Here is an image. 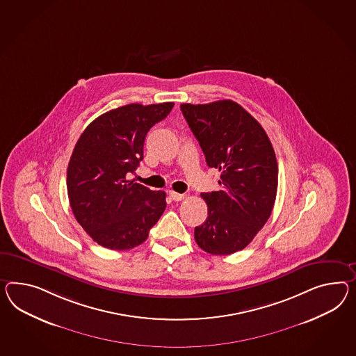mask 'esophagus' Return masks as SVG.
Wrapping results in <instances>:
<instances>
[{
    "instance_id": "esophagus-1",
    "label": "esophagus",
    "mask_w": 356,
    "mask_h": 356,
    "mask_svg": "<svg viewBox=\"0 0 356 356\" xmlns=\"http://www.w3.org/2000/svg\"><path fill=\"white\" fill-rule=\"evenodd\" d=\"M169 197L174 201H181L184 199V195H182V193H178V192L169 191Z\"/></svg>"
}]
</instances>
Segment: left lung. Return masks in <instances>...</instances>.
<instances>
[{
	"mask_svg": "<svg viewBox=\"0 0 356 356\" xmlns=\"http://www.w3.org/2000/svg\"><path fill=\"white\" fill-rule=\"evenodd\" d=\"M181 111L207 164L220 172L222 188L201 193L208 218L195 227V240L210 254H232L271 216L277 191L274 148L261 124L236 102L183 103Z\"/></svg>",
	"mask_w": 356,
	"mask_h": 356,
	"instance_id": "1",
	"label": "left lung"
}]
</instances>
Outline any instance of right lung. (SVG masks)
I'll return each mask as SVG.
<instances>
[{"mask_svg":"<svg viewBox=\"0 0 356 356\" xmlns=\"http://www.w3.org/2000/svg\"><path fill=\"white\" fill-rule=\"evenodd\" d=\"M173 102L127 104L89 124L73 148L67 191L76 220L99 245L127 250L146 241L166 208V193L127 179L143 160L148 130Z\"/></svg>","mask_w":356,"mask_h":356,"instance_id":"add662e5","label":"right lung"}]
</instances>
